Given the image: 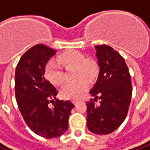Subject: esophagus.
<instances>
[{
    "instance_id": "34e87169",
    "label": "esophagus",
    "mask_w": 150,
    "mask_h": 150,
    "mask_svg": "<svg viewBox=\"0 0 150 150\" xmlns=\"http://www.w3.org/2000/svg\"><path fill=\"white\" fill-rule=\"evenodd\" d=\"M72 102H73L75 105H76V104L78 103V101H77V100H73V101H72Z\"/></svg>"
}]
</instances>
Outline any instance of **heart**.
Segmentation results:
<instances>
[{"instance_id":"heart-1","label":"heart","mask_w":150,"mask_h":150,"mask_svg":"<svg viewBox=\"0 0 150 150\" xmlns=\"http://www.w3.org/2000/svg\"><path fill=\"white\" fill-rule=\"evenodd\" d=\"M55 60H50L45 66V74L51 83L61 85L64 81L65 75L63 66L69 68L75 66V76H85L87 79H92L97 72L96 64L91 59H86L85 55L77 50H69L64 52ZM88 83L86 79L79 78L75 81L67 82L61 89V96L67 99H79L87 91Z\"/></svg>"}]
</instances>
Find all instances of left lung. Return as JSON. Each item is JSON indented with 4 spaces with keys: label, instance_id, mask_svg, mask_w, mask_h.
<instances>
[{
    "label": "left lung",
    "instance_id": "left-lung-1",
    "mask_svg": "<svg viewBox=\"0 0 150 150\" xmlns=\"http://www.w3.org/2000/svg\"><path fill=\"white\" fill-rule=\"evenodd\" d=\"M99 76L90 91L94 99L86 103L88 129L108 134L120 127L127 117L132 97V82L124 59L112 47L96 45ZM97 100L100 102L96 104Z\"/></svg>",
    "mask_w": 150,
    "mask_h": 150
}]
</instances>
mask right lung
<instances>
[{"label": "right lung", "instance_id": "obj_1", "mask_svg": "<svg viewBox=\"0 0 150 150\" xmlns=\"http://www.w3.org/2000/svg\"><path fill=\"white\" fill-rule=\"evenodd\" d=\"M56 51L37 44L26 51L15 72L17 106L30 129L46 139L57 138L68 129L69 116L75 105L56 100L58 91L45 77V66ZM56 101H54V100ZM54 102L53 108L48 104Z\"/></svg>", "mask_w": 150, "mask_h": 150}]
</instances>
